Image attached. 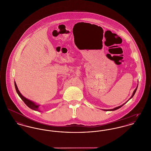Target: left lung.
I'll return each instance as SVG.
<instances>
[{"instance_id": "obj_1", "label": "left lung", "mask_w": 151, "mask_h": 151, "mask_svg": "<svg viewBox=\"0 0 151 151\" xmlns=\"http://www.w3.org/2000/svg\"><path fill=\"white\" fill-rule=\"evenodd\" d=\"M137 87H138V85H137V87L136 88V89L134 90V91H133V94H132V95L131 96V97L129 99H131L132 98L133 96H134V93H135V92H136V90H137ZM127 102H126V103H127ZM126 103H124L123 104H122V105H121V106H117V107H116V108H114V109H103V110H104V111H115V110H116V109H119V108H121V107L123 106H124V104H125Z\"/></svg>"}]
</instances>
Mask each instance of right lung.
<instances>
[{"instance_id": "1", "label": "right lung", "mask_w": 151, "mask_h": 151, "mask_svg": "<svg viewBox=\"0 0 151 151\" xmlns=\"http://www.w3.org/2000/svg\"><path fill=\"white\" fill-rule=\"evenodd\" d=\"M15 89H16V91H17V92L18 94V95L19 96V97L21 98V99L24 101V103L27 105V106H28L29 108L34 110V111H40L39 109V105H37L36 104V103H35L34 102L27 99V98L24 97L21 93L20 92H19V89L18 88V87L17 86V84L15 81Z\"/></svg>"}]
</instances>
